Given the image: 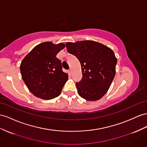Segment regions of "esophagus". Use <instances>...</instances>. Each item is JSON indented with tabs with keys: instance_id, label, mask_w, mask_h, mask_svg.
Returning <instances> with one entry per match:
<instances>
[{
	"instance_id": "obj_1",
	"label": "esophagus",
	"mask_w": 147,
	"mask_h": 147,
	"mask_svg": "<svg viewBox=\"0 0 147 147\" xmlns=\"http://www.w3.org/2000/svg\"><path fill=\"white\" fill-rule=\"evenodd\" d=\"M71 73H72V71H71V69H69L68 70V73H69V74H71Z\"/></svg>"
}]
</instances>
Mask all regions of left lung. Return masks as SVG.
Segmentation results:
<instances>
[{
    "mask_svg": "<svg viewBox=\"0 0 147 147\" xmlns=\"http://www.w3.org/2000/svg\"><path fill=\"white\" fill-rule=\"evenodd\" d=\"M67 51L80 61L82 77L76 82L78 94L88 100L102 97L115 75L117 58L111 48L96 41L66 43Z\"/></svg>",
    "mask_w": 147,
    "mask_h": 147,
    "instance_id": "1",
    "label": "left lung"
}]
</instances>
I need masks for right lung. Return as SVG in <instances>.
<instances>
[{
	"mask_svg": "<svg viewBox=\"0 0 147 147\" xmlns=\"http://www.w3.org/2000/svg\"><path fill=\"white\" fill-rule=\"evenodd\" d=\"M65 45L45 42L37 45L22 60L20 72L26 86L33 95L43 99L58 96L67 80L61 61L56 55Z\"/></svg>",
	"mask_w": 147,
	"mask_h": 147,
	"instance_id": "1",
	"label": "right lung"
}]
</instances>
